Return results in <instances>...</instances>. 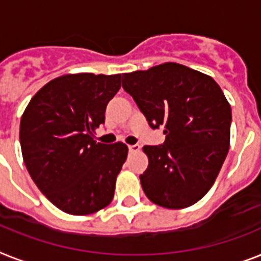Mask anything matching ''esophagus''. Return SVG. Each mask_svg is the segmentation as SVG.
<instances>
[{
	"mask_svg": "<svg viewBox=\"0 0 261 261\" xmlns=\"http://www.w3.org/2000/svg\"><path fill=\"white\" fill-rule=\"evenodd\" d=\"M128 148H129V152H139L141 146H140L139 144H135V145H129Z\"/></svg>",
	"mask_w": 261,
	"mask_h": 261,
	"instance_id": "obj_1",
	"label": "esophagus"
}]
</instances>
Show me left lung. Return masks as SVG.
Here are the masks:
<instances>
[{
  "instance_id": "obj_1",
  "label": "left lung",
  "mask_w": 261,
  "mask_h": 261,
  "mask_svg": "<svg viewBox=\"0 0 261 261\" xmlns=\"http://www.w3.org/2000/svg\"><path fill=\"white\" fill-rule=\"evenodd\" d=\"M150 128H164L163 145H145L148 168L140 174L146 197L181 210L211 189L229 150L232 112L221 88L208 74L176 62L124 73Z\"/></svg>"
}]
</instances>
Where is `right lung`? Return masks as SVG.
Returning a JSON list of instances; mask_svg holds the SVG:
<instances>
[{"mask_svg": "<svg viewBox=\"0 0 261 261\" xmlns=\"http://www.w3.org/2000/svg\"><path fill=\"white\" fill-rule=\"evenodd\" d=\"M120 87L121 74H64L41 88L22 113L19 143L30 177L69 215L97 212L115 196L128 146L96 143L93 133Z\"/></svg>", "mask_w": 261, "mask_h": 261, "instance_id": "add662e5", "label": "right lung"}]
</instances>
